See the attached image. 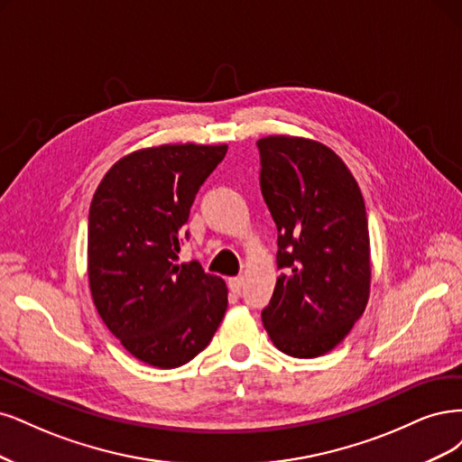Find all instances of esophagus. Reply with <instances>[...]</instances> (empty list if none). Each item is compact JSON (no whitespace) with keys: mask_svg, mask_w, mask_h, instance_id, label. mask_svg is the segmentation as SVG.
Returning a JSON list of instances; mask_svg holds the SVG:
<instances>
[{"mask_svg":"<svg viewBox=\"0 0 462 462\" xmlns=\"http://www.w3.org/2000/svg\"><path fill=\"white\" fill-rule=\"evenodd\" d=\"M228 286H230V290H232L234 293H240V290H242V286H244V276H234V278H230V280H228Z\"/></svg>","mask_w":462,"mask_h":462,"instance_id":"esophagus-1","label":"esophagus"}]
</instances>
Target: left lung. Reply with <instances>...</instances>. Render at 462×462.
I'll use <instances>...</instances> for the list:
<instances>
[{
  "label": "left lung",
  "mask_w": 462,
  "mask_h": 462,
  "mask_svg": "<svg viewBox=\"0 0 462 462\" xmlns=\"http://www.w3.org/2000/svg\"><path fill=\"white\" fill-rule=\"evenodd\" d=\"M257 147L284 271L263 324L282 353L312 359L344 341L368 301L365 199L346 162L320 142L266 136Z\"/></svg>",
  "instance_id": "8db88e82"
}]
</instances>
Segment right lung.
Masks as SVG:
<instances>
[{
    "mask_svg": "<svg viewBox=\"0 0 462 462\" xmlns=\"http://www.w3.org/2000/svg\"><path fill=\"white\" fill-rule=\"evenodd\" d=\"M226 152L225 143L145 147L116 161L94 193L92 300L111 334L145 365H186L209 346L226 312L225 280L198 261L178 264L189 207Z\"/></svg>",
    "mask_w": 462,
    "mask_h": 462,
    "instance_id": "right-lung-1",
    "label": "right lung"
}]
</instances>
